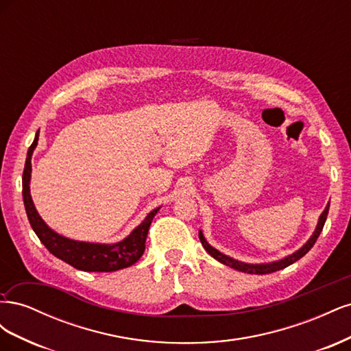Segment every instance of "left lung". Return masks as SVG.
<instances>
[{"instance_id":"1","label":"left lung","mask_w":351,"mask_h":351,"mask_svg":"<svg viewBox=\"0 0 351 351\" xmlns=\"http://www.w3.org/2000/svg\"><path fill=\"white\" fill-rule=\"evenodd\" d=\"M328 210H329V204H328L326 208L324 209V212L321 214L319 219H317V226H316V228H315V231H313V234L311 236L309 240H307V241L303 244V246H302L299 250H295L294 253L289 254V256H285V258H282V259H280V261H274V262H268V263H246V262H241V261H237V259H232V258L227 256V254H224V253H221L219 250H217L215 247H212L210 244L206 241V239L204 237V232H202L200 230H199V239H200L202 246L205 247V250L210 254L212 258L217 259V261L221 262V263L227 265V267H230V268H232V269H237V271H240V272H246V274H258V275L271 274V272H275V271L284 269V268L289 267V265L294 263L295 261H299L300 258H303L304 254L313 247L315 241L317 240V237H319L321 231H322V228H324V224H325L326 217H328Z\"/></svg>"}]
</instances>
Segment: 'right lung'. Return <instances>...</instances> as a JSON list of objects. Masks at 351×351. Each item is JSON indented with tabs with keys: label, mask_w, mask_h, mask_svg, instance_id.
I'll return each instance as SVG.
<instances>
[{
	"label": "right lung",
	"mask_w": 351,
	"mask_h": 351,
	"mask_svg": "<svg viewBox=\"0 0 351 351\" xmlns=\"http://www.w3.org/2000/svg\"><path fill=\"white\" fill-rule=\"evenodd\" d=\"M39 139V130L36 132L35 141L30 145L27 151V158L23 171V202L26 208L27 219L30 227L34 228L35 234L40 240L44 246L57 256L58 259L64 261L76 269L86 272H112L127 267H132L133 263L141 259L145 252V241L149 231L151 222L159 208H155L145 219L137 226L129 236L121 241L112 244L108 243H89L71 240L64 236L58 234L57 231L49 228L45 221L40 218L38 210L34 205V200L30 196V176H32V154Z\"/></svg>",
	"instance_id": "obj_1"
}]
</instances>
